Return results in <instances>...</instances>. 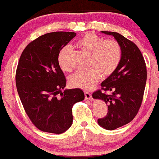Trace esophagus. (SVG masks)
I'll return each instance as SVG.
<instances>
[{"mask_svg": "<svg viewBox=\"0 0 159 159\" xmlns=\"http://www.w3.org/2000/svg\"><path fill=\"white\" fill-rule=\"evenodd\" d=\"M85 99H87V100H92L93 98H92V96H91L90 93L86 91V92H85Z\"/></svg>", "mask_w": 159, "mask_h": 159, "instance_id": "esophagus-1", "label": "esophagus"}]
</instances>
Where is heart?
<instances>
[{"instance_id": "heart-1", "label": "heart", "mask_w": 159, "mask_h": 159, "mask_svg": "<svg viewBox=\"0 0 159 159\" xmlns=\"http://www.w3.org/2000/svg\"><path fill=\"white\" fill-rule=\"evenodd\" d=\"M77 45L91 52L88 70H77L69 77L71 86L90 90L102 76H109L115 72L122 58V48L115 39H106L89 32L78 40ZM71 48L63 47L57 55V62L63 71L69 72L72 69L70 56Z\"/></svg>"}]
</instances>
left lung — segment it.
<instances>
[{"label":"left lung","mask_w":159,"mask_h":159,"mask_svg":"<svg viewBox=\"0 0 159 159\" xmlns=\"http://www.w3.org/2000/svg\"><path fill=\"white\" fill-rule=\"evenodd\" d=\"M101 32L115 37L122 48V58L117 68L101 84L103 90L112 91L111 95L100 90L92 95L93 99L103 100L108 106L107 116L98 120V124L103 128L114 130L129 123L137 115L146 87V66L135 43L117 32Z\"/></svg>","instance_id":"8db88e82"}]
</instances>
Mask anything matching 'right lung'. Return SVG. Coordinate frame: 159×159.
Segmentation results:
<instances>
[{
	"label": "right lung",
	"instance_id": "right-lung-1",
	"mask_svg": "<svg viewBox=\"0 0 159 159\" xmlns=\"http://www.w3.org/2000/svg\"><path fill=\"white\" fill-rule=\"evenodd\" d=\"M75 36V32H66L40 36L20 57L16 73L18 93L28 117L42 131L66 132L73 123V104L85 98L80 89L62 92L66 79L57 62L59 51Z\"/></svg>",
	"mask_w": 159,
	"mask_h": 159
}]
</instances>
